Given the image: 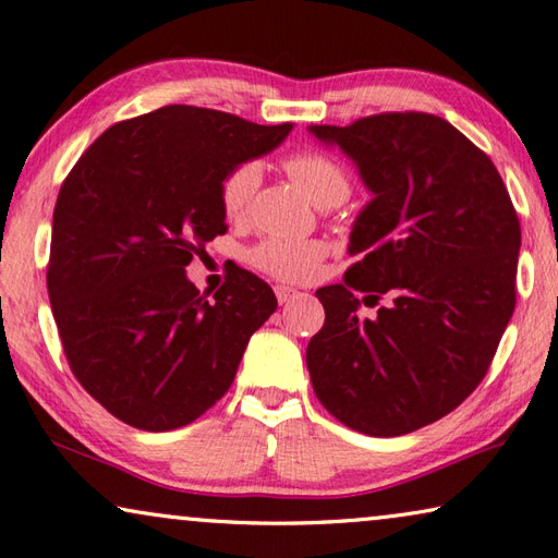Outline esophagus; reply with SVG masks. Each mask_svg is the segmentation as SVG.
I'll use <instances>...</instances> for the list:
<instances>
[{
	"label": "esophagus",
	"instance_id": "1",
	"mask_svg": "<svg viewBox=\"0 0 558 558\" xmlns=\"http://www.w3.org/2000/svg\"><path fill=\"white\" fill-rule=\"evenodd\" d=\"M276 298H278V302L280 304H288L290 300H294V298H300V292L294 290V288H286V286H278L276 288Z\"/></svg>",
	"mask_w": 558,
	"mask_h": 558
}]
</instances>
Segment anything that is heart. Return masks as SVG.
I'll return each instance as SVG.
<instances>
[{
    "label": "heart",
    "mask_w": 558,
    "mask_h": 558,
    "mask_svg": "<svg viewBox=\"0 0 558 558\" xmlns=\"http://www.w3.org/2000/svg\"><path fill=\"white\" fill-rule=\"evenodd\" d=\"M282 168L316 206L340 204L350 194V174L342 165L322 150H298L282 160ZM260 182L256 162H240L222 177L218 198L228 220H240ZM326 256V246L314 240H288L268 236L248 252V264L264 270L266 276L286 282H306L316 276Z\"/></svg>",
    "instance_id": "1"
}]
</instances>
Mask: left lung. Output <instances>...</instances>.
<instances>
[{
    "label": "left lung",
    "instance_id": "obj_1",
    "mask_svg": "<svg viewBox=\"0 0 558 558\" xmlns=\"http://www.w3.org/2000/svg\"><path fill=\"white\" fill-rule=\"evenodd\" d=\"M310 132L348 153L374 194L350 234L345 282L316 290L326 322L306 348L314 393L354 432L410 434L489 372L515 310L518 213L487 153L436 114ZM354 291H388L395 304L369 323Z\"/></svg>",
    "mask_w": 558,
    "mask_h": 558
}]
</instances>
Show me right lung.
<instances>
[{
  "label": "right lung",
  "instance_id": "add662e5",
  "mask_svg": "<svg viewBox=\"0 0 558 558\" xmlns=\"http://www.w3.org/2000/svg\"><path fill=\"white\" fill-rule=\"evenodd\" d=\"M290 129L168 105L112 124L66 174L47 294L71 372L117 420L180 429L228 393L278 300L240 266L208 300L184 268L228 232L222 177Z\"/></svg>",
  "mask_w": 558,
  "mask_h": 558
}]
</instances>
